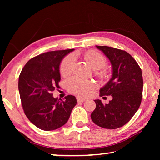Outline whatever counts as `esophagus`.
<instances>
[{"label": "esophagus", "instance_id": "obj_1", "mask_svg": "<svg viewBox=\"0 0 160 160\" xmlns=\"http://www.w3.org/2000/svg\"><path fill=\"white\" fill-rule=\"evenodd\" d=\"M77 101L78 103H82L86 101V99L81 98V97H77Z\"/></svg>", "mask_w": 160, "mask_h": 160}]
</instances>
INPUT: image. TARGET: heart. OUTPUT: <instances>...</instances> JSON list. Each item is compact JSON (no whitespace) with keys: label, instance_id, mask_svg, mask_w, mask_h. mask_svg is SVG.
<instances>
[{"label":"heart","instance_id":"obj_1","mask_svg":"<svg viewBox=\"0 0 160 160\" xmlns=\"http://www.w3.org/2000/svg\"><path fill=\"white\" fill-rule=\"evenodd\" d=\"M85 58L89 64L96 69V74L99 77L104 78L107 76V71L103 69L107 63V60L104 56L99 52L90 51L85 54ZM75 64V56L72 54L67 56L62 61L60 66V72L61 75L67 76L71 73ZM68 88L71 92L85 96L89 92L91 83L89 81L83 80L80 78H72L68 81Z\"/></svg>","mask_w":160,"mask_h":160}]
</instances>
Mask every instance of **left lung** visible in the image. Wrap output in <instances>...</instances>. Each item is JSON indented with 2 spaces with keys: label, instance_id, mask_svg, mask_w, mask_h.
<instances>
[{
  "label": "left lung",
  "instance_id": "1",
  "mask_svg": "<svg viewBox=\"0 0 160 160\" xmlns=\"http://www.w3.org/2000/svg\"><path fill=\"white\" fill-rule=\"evenodd\" d=\"M96 47L108 58L112 68V78L100 88L99 96L111 95L112 99L106 104L94 100L96 108L91 118L102 128L116 129L128 123L139 109L143 88L142 70L126 51L107 46Z\"/></svg>",
  "mask_w": 160,
  "mask_h": 160
}]
</instances>
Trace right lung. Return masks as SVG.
Masks as SVG:
<instances>
[{
	"instance_id": "obj_1",
	"label": "right lung",
	"mask_w": 160,
	"mask_h": 160,
	"mask_svg": "<svg viewBox=\"0 0 160 160\" xmlns=\"http://www.w3.org/2000/svg\"><path fill=\"white\" fill-rule=\"evenodd\" d=\"M74 50L40 54L31 58L20 72L18 90L24 112L34 126L43 131H53L66 124L77 104L73 95L62 100L54 98L51 94L59 88L62 60Z\"/></svg>"
}]
</instances>
